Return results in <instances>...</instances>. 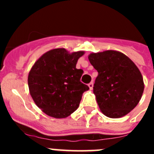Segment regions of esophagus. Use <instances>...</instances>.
<instances>
[{"mask_svg": "<svg viewBox=\"0 0 154 154\" xmlns=\"http://www.w3.org/2000/svg\"><path fill=\"white\" fill-rule=\"evenodd\" d=\"M88 85H89V89H90V90H92V88H93V82H90Z\"/></svg>", "mask_w": 154, "mask_h": 154, "instance_id": "obj_1", "label": "esophagus"}]
</instances>
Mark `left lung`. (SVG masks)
Returning <instances> with one entry per match:
<instances>
[{
	"label": "left lung",
	"mask_w": 154,
	"mask_h": 154,
	"mask_svg": "<svg viewBox=\"0 0 154 154\" xmlns=\"http://www.w3.org/2000/svg\"><path fill=\"white\" fill-rule=\"evenodd\" d=\"M88 58L99 73L93 92L101 112L109 118L126 116L142 97L140 71L129 57L114 50L91 53Z\"/></svg>",
	"instance_id": "1"
}]
</instances>
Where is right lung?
Wrapping results in <instances>:
<instances>
[{"label": "right lung", "mask_w": 154, "mask_h": 154, "mask_svg": "<svg viewBox=\"0 0 154 154\" xmlns=\"http://www.w3.org/2000/svg\"><path fill=\"white\" fill-rule=\"evenodd\" d=\"M83 51L69 53L65 48L47 51L35 62L28 74L29 92L37 106L46 115L66 118L79 106L88 85L80 82L83 73L76 69Z\"/></svg>", "instance_id": "obj_1"}]
</instances>
